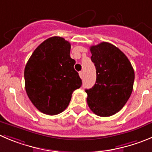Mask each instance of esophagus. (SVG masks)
<instances>
[{
    "mask_svg": "<svg viewBox=\"0 0 152 152\" xmlns=\"http://www.w3.org/2000/svg\"><path fill=\"white\" fill-rule=\"evenodd\" d=\"M79 76H80L81 79H83V76H84V74H83V71H80L79 73Z\"/></svg>",
    "mask_w": 152,
    "mask_h": 152,
    "instance_id": "1",
    "label": "esophagus"
}]
</instances>
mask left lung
Returning a JSON list of instances; mask_svg holds the SVG:
<instances>
[{
    "instance_id": "8db88e82",
    "label": "left lung",
    "mask_w": 152,
    "mask_h": 152,
    "mask_svg": "<svg viewBox=\"0 0 152 152\" xmlns=\"http://www.w3.org/2000/svg\"><path fill=\"white\" fill-rule=\"evenodd\" d=\"M90 50L97 79L95 85L86 90L88 105L97 115H113L123 108L131 95L134 68L127 56L110 42L92 46Z\"/></svg>"
}]
</instances>
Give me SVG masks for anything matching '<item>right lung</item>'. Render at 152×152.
Returning <instances> with one entry per match:
<instances>
[{"label": "right lung", "mask_w": 152, "mask_h": 152, "mask_svg": "<svg viewBox=\"0 0 152 152\" xmlns=\"http://www.w3.org/2000/svg\"><path fill=\"white\" fill-rule=\"evenodd\" d=\"M70 43L61 37L42 42L30 57L25 68V90L34 106L44 114L62 113L72 94L82 86L69 55Z\"/></svg>", "instance_id": "right-lung-1"}]
</instances>
